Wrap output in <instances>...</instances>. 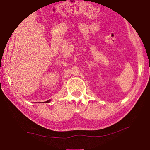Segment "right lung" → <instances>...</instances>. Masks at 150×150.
Here are the masks:
<instances>
[{"label": "right lung", "instance_id": "right-lung-1", "mask_svg": "<svg viewBox=\"0 0 150 150\" xmlns=\"http://www.w3.org/2000/svg\"><path fill=\"white\" fill-rule=\"evenodd\" d=\"M50 102V100H48V101L44 102H45V103H48V102Z\"/></svg>", "mask_w": 150, "mask_h": 150}]
</instances>
